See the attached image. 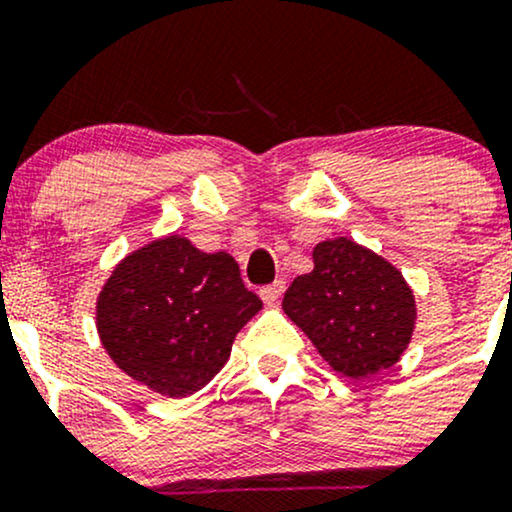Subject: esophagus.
Wrapping results in <instances>:
<instances>
[{
    "label": "esophagus",
    "instance_id": "obj_1",
    "mask_svg": "<svg viewBox=\"0 0 512 512\" xmlns=\"http://www.w3.org/2000/svg\"><path fill=\"white\" fill-rule=\"evenodd\" d=\"M284 291H286V281H281V279H276L274 284H269V286H262L260 289V296H262V301L264 303H276L279 301L281 296H284Z\"/></svg>",
    "mask_w": 512,
    "mask_h": 512
}]
</instances>
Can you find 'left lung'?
Instances as JSON below:
<instances>
[{"instance_id":"left-lung-1","label":"left lung","mask_w":512,"mask_h":512,"mask_svg":"<svg viewBox=\"0 0 512 512\" xmlns=\"http://www.w3.org/2000/svg\"><path fill=\"white\" fill-rule=\"evenodd\" d=\"M315 267L293 279L281 308L332 370L363 380L392 368L416 330V298L392 262L351 238L313 248Z\"/></svg>"}]
</instances>
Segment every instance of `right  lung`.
<instances>
[{"label":"right lung","instance_id":"right-lung-1","mask_svg":"<svg viewBox=\"0 0 512 512\" xmlns=\"http://www.w3.org/2000/svg\"><path fill=\"white\" fill-rule=\"evenodd\" d=\"M260 310L228 252H204L170 233L115 264L96 298V330L127 378L182 399L214 380Z\"/></svg>","mask_w":512,"mask_h":512}]
</instances>
